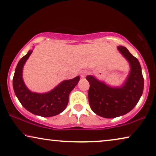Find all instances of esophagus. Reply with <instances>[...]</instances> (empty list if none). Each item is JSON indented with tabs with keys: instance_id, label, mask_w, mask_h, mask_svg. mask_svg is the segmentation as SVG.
<instances>
[{
	"instance_id": "1",
	"label": "esophagus",
	"mask_w": 156,
	"mask_h": 156,
	"mask_svg": "<svg viewBox=\"0 0 156 156\" xmlns=\"http://www.w3.org/2000/svg\"><path fill=\"white\" fill-rule=\"evenodd\" d=\"M87 74H88V71H83L80 74L81 78H85V76L87 75Z\"/></svg>"
}]
</instances>
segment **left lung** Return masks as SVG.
<instances>
[{
  "instance_id": "obj_1",
  "label": "left lung",
  "mask_w": 156,
  "mask_h": 156,
  "mask_svg": "<svg viewBox=\"0 0 156 156\" xmlns=\"http://www.w3.org/2000/svg\"><path fill=\"white\" fill-rule=\"evenodd\" d=\"M118 49L130 63L131 71L121 87H111L93 76H87L90 83L89 104L96 115L105 118H115L130 112L140 100L143 93L144 80L141 65L126 47Z\"/></svg>"
}]
</instances>
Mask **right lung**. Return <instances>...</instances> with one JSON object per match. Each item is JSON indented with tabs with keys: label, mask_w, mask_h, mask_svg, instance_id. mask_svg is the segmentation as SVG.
Returning <instances> with one entry per match:
<instances>
[{
	"label": "right lung",
	"mask_w": 156,
	"mask_h": 156,
	"mask_svg": "<svg viewBox=\"0 0 156 156\" xmlns=\"http://www.w3.org/2000/svg\"><path fill=\"white\" fill-rule=\"evenodd\" d=\"M32 53V50L24 56L17 63L12 79L15 95L25 108L34 115L44 117L56 116L64 110L69 102L71 91L78 84L80 77L64 80L53 90L47 93H32L26 87L23 80L24 64Z\"/></svg>",
	"instance_id": "obj_1"
}]
</instances>
